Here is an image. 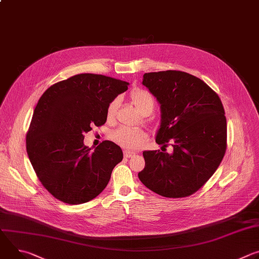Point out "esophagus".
Wrapping results in <instances>:
<instances>
[{"mask_svg":"<svg viewBox=\"0 0 259 259\" xmlns=\"http://www.w3.org/2000/svg\"><path fill=\"white\" fill-rule=\"evenodd\" d=\"M133 156H135V153H133V152H129V151L124 152V157L125 158H131Z\"/></svg>","mask_w":259,"mask_h":259,"instance_id":"1","label":"esophagus"}]
</instances>
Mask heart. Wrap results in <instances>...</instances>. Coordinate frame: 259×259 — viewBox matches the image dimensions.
Here are the masks:
<instances>
[{"label": "heart", "mask_w": 259, "mask_h": 259, "mask_svg": "<svg viewBox=\"0 0 259 259\" xmlns=\"http://www.w3.org/2000/svg\"><path fill=\"white\" fill-rule=\"evenodd\" d=\"M130 98L134 106L142 115H150L155 108V98L153 94L143 89H135L131 92ZM120 104L118 97L110 100L106 106V119L107 121H113L116 117L117 110ZM146 138L144 131L140 129H130L121 127L110 134V139L127 150H137L142 145Z\"/></svg>", "instance_id": "1"}]
</instances>
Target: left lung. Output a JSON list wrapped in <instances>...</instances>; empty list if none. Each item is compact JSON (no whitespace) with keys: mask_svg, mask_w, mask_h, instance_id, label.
I'll list each match as a JSON object with an SVG mask.
<instances>
[{"mask_svg":"<svg viewBox=\"0 0 259 259\" xmlns=\"http://www.w3.org/2000/svg\"><path fill=\"white\" fill-rule=\"evenodd\" d=\"M142 84L161 104L156 142L161 151H145L144 186L166 198L199 191L218 168L227 150V119L219 96L201 79L179 70L146 72ZM169 142L172 154L162 147Z\"/></svg>","mask_w":259,"mask_h":259,"instance_id":"8db88e82","label":"left lung"}]
</instances>
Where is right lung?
<instances>
[{
  "mask_svg": "<svg viewBox=\"0 0 259 259\" xmlns=\"http://www.w3.org/2000/svg\"><path fill=\"white\" fill-rule=\"evenodd\" d=\"M128 85L80 73L52 85L39 99L26 134V152L39 180L57 200L83 204L107 186L123 152L109 140L91 152L84 144V133L106 122L107 104Z\"/></svg>",
  "mask_w": 259,
  "mask_h": 259,
  "instance_id": "obj_1",
  "label": "right lung"
}]
</instances>
